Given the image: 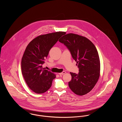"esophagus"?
I'll list each match as a JSON object with an SVG mask.
<instances>
[{
  "mask_svg": "<svg viewBox=\"0 0 122 122\" xmlns=\"http://www.w3.org/2000/svg\"><path fill=\"white\" fill-rule=\"evenodd\" d=\"M65 73H66V72H65V71H63V72H61V73H58V74H59V75H63L64 74H65Z\"/></svg>",
  "mask_w": 122,
  "mask_h": 122,
  "instance_id": "34e87169",
  "label": "esophagus"
}]
</instances>
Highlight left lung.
I'll return each mask as SVG.
<instances>
[{
    "instance_id": "8db88e82",
    "label": "left lung",
    "mask_w": 122,
    "mask_h": 122,
    "mask_svg": "<svg viewBox=\"0 0 122 122\" xmlns=\"http://www.w3.org/2000/svg\"><path fill=\"white\" fill-rule=\"evenodd\" d=\"M58 41L69 49L79 68L78 74L70 73V89L79 96L89 93L100 76V62L96 46L86 37L73 33L64 35Z\"/></svg>"
}]
</instances>
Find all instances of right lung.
<instances>
[{"label": "right lung", "instance_id": "right-lung-1", "mask_svg": "<svg viewBox=\"0 0 122 122\" xmlns=\"http://www.w3.org/2000/svg\"><path fill=\"white\" fill-rule=\"evenodd\" d=\"M65 32L40 35L31 41L21 59V71L26 84L37 94L43 93L51 87L55 75L42 68L49 52Z\"/></svg>", "mask_w": 122, "mask_h": 122}]
</instances>
